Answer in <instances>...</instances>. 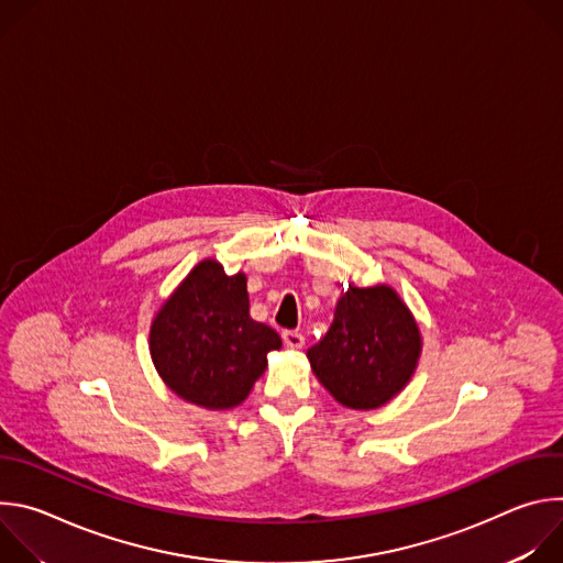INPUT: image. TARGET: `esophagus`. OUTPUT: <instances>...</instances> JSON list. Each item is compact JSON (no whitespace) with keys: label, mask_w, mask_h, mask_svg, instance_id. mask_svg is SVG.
<instances>
[{"label":"esophagus","mask_w":563,"mask_h":563,"mask_svg":"<svg viewBox=\"0 0 563 563\" xmlns=\"http://www.w3.org/2000/svg\"><path fill=\"white\" fill-rule=\"evenodd\" d=\"M283 341L289 350H302L305 347V336L300 332H285Z\"/></svg>","instance_id":"obj_1"}]
</instances>
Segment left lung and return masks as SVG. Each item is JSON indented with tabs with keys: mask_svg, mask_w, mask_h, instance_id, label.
<instances>
[{
	"mask_svg": "<svg viewBox=\"0 0 563 563\" xmlns=\"http://www.w3.org/2000/svg\"><path fill=\"white\" fill-rule=\"evenodd\" d=\"M421 350V330L394 287L350 285L330 332L307 350V358L341 406L376 410L410 383Z\"/></svg>",
	"mask_w": 563,
	"mask_h": 563,
	"instance_id": "left-lung-1",
	"label": "left lung"
}]
</instances>
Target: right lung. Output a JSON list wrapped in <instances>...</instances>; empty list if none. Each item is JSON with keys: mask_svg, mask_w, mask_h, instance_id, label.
I'll return each mask as SVG.
<instances>
[{"mask_svg": "<svg viewBox=\"0 0 563 563\" xmlns=\"http://www.w3.org/2000/svg\"><path fill=\"white\" fill-rule=\"evenodd\" d=\"M283 341L250 316L247 276L200 261L151 320L148 352L165 385L205 410H231L250 396Z\"/></svg>", "mask_w": 563, "mask_h": 563, "instance_id": "1", "label": "right lung"}]
</instances>
